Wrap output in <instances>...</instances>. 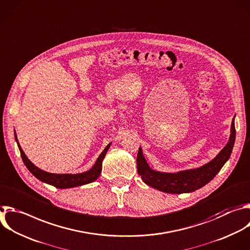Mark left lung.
<instances>
[{
    "label": "left lung",
    "instance_id": "8db88e82",
    "mask_svg": "<svg viewBox=\"0 0 250 250\" xmlns=\"http://www.w3.org/2000/svg\"><path fill=\"white\" fill-rule=\"evenodd\" d=\"M234 140L235 128L234 122L232 120L229 142L223 148V150L216 156V158H214L211 162L202 166L200 168L194 170L182 171L176 174H168L153 171L149 167V165L147 164L142 154V150L139 147L136 158L138 175L141 177L142 181L146 185L163 192L181 194L195 191L196 189H199L205 185H207L220 172V170L222 169L225 163L229 160L231 154Z\"/></svg>",
    "mask_w": 250,
    "mask_h": 250
}]
</instances>
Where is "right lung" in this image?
<instances>
[{"instance_id":"1","label":"right lung","mask_w":250,"mask_h":250,"mask_svg":"<svg viewBox=\"0 0 250 250\" xmlns=\"http://www.w3.org/2000/svg\"><path fill=\"white\" fill-rule=\"evenodd\" d=\"M15 137H16V141L19 145V149L21 151V155L22 158V161L24 163V165L26 166V168L30 171V173L37 178L39 181L46 183L48 185H51L57 188H74V187H79V186H83V185H87L90 184L94 181H96L102 171V161L107 153V151L109 150L111 143L107 145V147L104 149V151L100 154V156L98 157L95 165L92 167L91 170L85 172V173H81V174H76V175H71V174H50L47 173L45 171L40 170L39 168H37L35 165H33L28 158L25 156L24 152L22 151L18 138H17V134L15 133Z\"/></svg>"}]
</instances>
